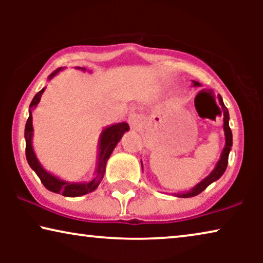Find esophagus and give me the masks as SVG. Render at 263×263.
Here are the masks:
<instances>
[{
	"label": "esophagus",
	"instance_id": "34e87169",
	"mask_svg": "<svg viewBox=\"0 0 263 263\" xmlns=\"http://www.w3.org/2000/svg\"><path fill=\"white\" fill-rule=\"evenodd\" d=\"M140 123H141V118H140L139 115L132 114L130 116H129V124H130L133 128H138Z\"/></svg>",
	"mask_w": 263,
	"mask_h": 263
}]
</instances>
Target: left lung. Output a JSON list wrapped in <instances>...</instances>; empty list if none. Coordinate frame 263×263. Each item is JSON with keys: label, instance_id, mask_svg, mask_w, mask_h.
Wrapping results in <instances>:
<instances>
[{"label": "left lung", "instance_id": "obj_1", "mask_svg": "<svg viewBox=\"0 0 263 263\" xmlns=\"http://www.w3.org/2000/svg\"><path fill=\"white\" fill-rule=\"evenodd\" d=\"M194 86H200V84H199V82L195 81V82H194ZM210 92L213 93L211 91V89H210ZM218 98H219V103H220V105H221L222 112H224V132H225V139H226L225 147H224V149H222L221 157L218 161L217 166H215V168L213 171H212V174L210 176H207V177L204 178L203 181H201L199 184L194 186V188L192 190H189L188 193L178 194L177 196H179V197H193V196L199 195V194L202 193L203 190L211 184V183H213L214 181H217V179L220 178L222 174L225 172L226 167H228L229 153H230V151H231V147H232V132H231V129H230V125H229L230 116H229L228 107L224 105V102H222L221 96H218ZM141 166H142V163H141Z\"/></svg>", "mask_w": 263, "mask_h": 263}]
</instances>
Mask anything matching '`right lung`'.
<instances>
[{"label": "right lung", "mask_w": 263, "mask_h": 263, "mask_svg": "<svg viewBox=\"0 0 263 263\" xmlns=\"http://www.w3.org/2000/svg\"><path fill=\"white\" fill-rule=\"evenodd\" d=\"M61 69H63L62 67L57 68L55 71H52L51 74L49 75V80L55 77V75L59 73ZM79 69H84L85 68H80ZM45 91V88H43L39 91L37 95L34 96V98L32 99L30 104V116L27 118L26 127H25V139H26V159L28 161V165L33 168L35 174L38 175L39 179L43 183V185L45 186L46 189L50 190V192L56 193V194H62L63 196L67 197H77L85 195V194H88L93 192V190L97 189V186L99 185V183L102 182L104 172H105V166L106 161L109 159L111 153L116 145L120 141L122 135L124 134V132L129 130V125L125 122H122V123H117L111 125V127H107L103 130L102 135H100V142H99V159H98V166H97V176L92 179L91 182L88 183H68L66 181H62V179H59L55 176L49 174L48 171H45L44 168L42 167V165L39 164L37 158H35V154L33 152V148H32V132H33V127H32V107L37 106V104L41 100V97L43 92Z\"/></svg>", "instance_id": "obj_1"}]
</instances>
